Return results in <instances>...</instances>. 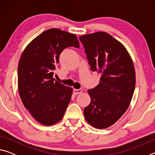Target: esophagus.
Masks as SVG:
<instances>
[{
    "label": "esophagus",
    "instance_id": "1",
    "mask_svg": "<svg viewBox=\"0 0 155 155\" xmlns=\"http://www.w3.org/2000/svg\"><path fill=\"white\" fill-rule=\"evenodd\" d=\"M82 91L83 90H81V89H78V90H77V89H74V90H73V94H74V95H77L78 94H81Z\"/></svg>",
    "mask_w": 155,
    "mask_h": 155
}]
</instances>
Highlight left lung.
<instances>
[{
    "mask_svg": "<svg viewBox=\"0 0 155 155\" xmlns=\"http://www.w3.org/2000/svg\"><path fill=\"white\" fill-rule=\"evenodd\" d=\"M90 69L101 73L100 83L88 90L90 104L84 109L89 124L99 129L116 122L129 106L135 87L132 59L120 41L105 32L79 37Z\"/></svg>",
    "mask_w": 155,
    "mask_h": 155,
    "instance_id": "left-lung-1",
    "label": "left lung"
}]
</instances>
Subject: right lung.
I'll return each mask as SVG.
<instances>
[{
    "instance_id": "obj_1",
    "label": "right lung",
    "mask_w": 155,
    "mask_h": 155,
    "mask_svg": "<svg viewBox=\"0 0 155 155\" xmlns=\"http://www.w3.org/2000/svg\"><path fill=\"white\" fill-rule=\"evenodd\" d=\"M79 48L77 37L51 28L28 44L18 67L19 94L25 108L45 126L61 120L70 103L72 89L53 78L59 56L65 48Z\"/></svg>"
}]
</instances>
